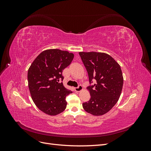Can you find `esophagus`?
Here are the masks:
<instances>
[{"label":"esophagus","mask_w":151,"mask_h":151,"mask_svg":"<svg viewBox=\"0 0 151 151\" xmlns=\"http://www.w3.org/2000/svg\"><path fill=\"white\" fill-rule=\"evenodd\" d=\"M83 89V86H82L81 85H79L77 87V88H74V89H75V91H76V92H79V91H81Z\"/></svg>","instance_id":"esophagus-1"}]
</instances>
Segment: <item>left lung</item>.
Here are the masks:
<instances>
[{"label": "left lung", "instance_id": "left-lung-1", "mask_svg": "<svg viewBox=\"0 0 151 151\" xmlns=\"http://www.w3.org/2000/svg\"><path fill=\"white\" fill-rule=\"evenodd\" d=\"M88 72L91 98L83 104V108L94 116L108 112L118 101L123 84L120 65L108 54L101 52H79ZM95 80L97 83L91 84Z\"/></svg>", "mask_w": 151, "mask_h": 151}]
</instances>
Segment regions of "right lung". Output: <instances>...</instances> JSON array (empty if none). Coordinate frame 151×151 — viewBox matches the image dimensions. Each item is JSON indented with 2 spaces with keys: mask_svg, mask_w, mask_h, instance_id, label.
<instances>
[{
  "mask_svg": "<svg viewBox=\"0 0 151 151\" xmlns=\"http://www.w3.org/2000/svg\"><path fill=\"white\" fill-rule=\"evenodd\" d=\"M74 55L58 49L42 52L31 63L28 81L32 99L41 111L57 115L65 110L66 96L72 93L60 83L63 70L70 64Z\"/></svg>",
  "mask_w": 151,
  "mask_h": 151,
  "instance_id": "1",
  "label": "right lung"
}]
</instances>
